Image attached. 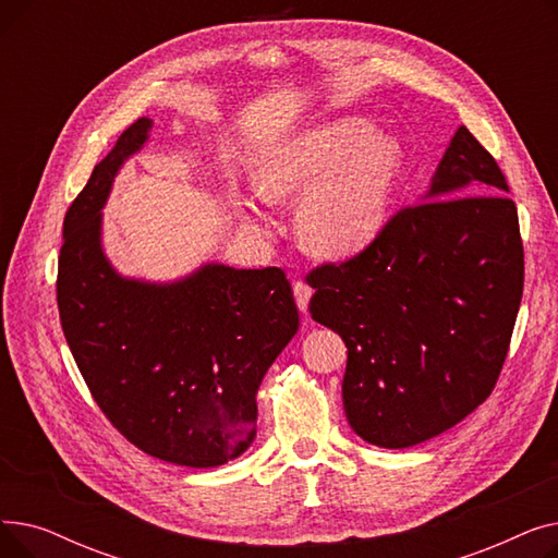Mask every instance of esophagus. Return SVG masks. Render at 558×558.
I'll return each mask as SVG.
<instances>
[{"mask_svg":"<svg viewBox=\"0 0 558 558\" xmlns=\"http://www.w3.org/2000/svg\"><path fill=\"white\" fill-rule=\"evenodd\" d=\"M294 296H296V305L301 312H307L310 307V299H312V287L305 282H294Z\"/></svg>","mask_w":558,"mask_h":558,"instance_id":"esophagus-1","label":"esophagus"}]
</instances>
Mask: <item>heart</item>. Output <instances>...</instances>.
<instances>
[{
  "label": "heart",
  "mask_w": 558,
  "mask_h": 558,
  "mask_svg": "<svg viewBox=\"0 0 558 558\" xmlns=\"http://www.w3.org/2000/svg\"><path fill=\"white\" fill-rule=\"evenodd\" d=\"M404 167L393 135L362 117H341L264 146L253 187L267 201L301 198L296 230L316 255L345 257L385 228Z\"/></svg>",
  "instance_id": "heart-1"
}]
</instances>
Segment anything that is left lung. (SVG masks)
Wrapping results in <instances>:
<instances>
[{"instance_id":"8db88e82","label":"left lung","mask_w":558,"mask_h":558,"mask_svg":"<svg viewBox=\"0 0 558 558\" xmlns=\"http://www.w3.org/2000/svg\"><path fill=\"white\" fill-rule=\"evenodd\" d=\"M495 158L459 126L421 203L341 264H320L310 314L345 348V418L366 444L409 448L490 396L524 284L515 203Z\"/></svg>"}]
</instances>
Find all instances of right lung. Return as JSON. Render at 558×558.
I'll use <instances>...</instances> for the list:
<instances>
[{
	"label": "right lung",
	"instance_id": "right-lung-1",
	"mask_svg": "<svg viewBox=\"0 0 558 558\" xmlns=\"http://www.w3.org/2000/svg\"><path fill=\"white\" fill-rule=\"evenodd\" d=\"M151 126L131 124L70 205L56 301L85 385L120 434L156 459L215 468L253 444L257 389L296 335L299 307L278 267L210 262L173 282L114 271L101 210Z\"/></svg>",
	"mask_w": 558,
	"mask_h": 558
}]
</instances>
